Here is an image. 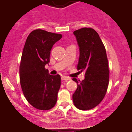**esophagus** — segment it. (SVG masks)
Masks as SVG:
<instances>
[{
  "label": "esophagus",
  "instance_id": "esophagus-1",
  "mask_svg": "<svg viewBox=\"0 0 132 132\" xmlns=\"http://www.w3.org/2000/svg\"><path fill=\"white\" fill-rule=\"evenodd\" d=\"M61 79H62V80L68 81V80H70V78H69V77H66V76H62V77H61Z\"/></svg>",
  "mask_w": 132,
  "mask_h": 132
}]
</instances>
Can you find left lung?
I'll return each mask as SVG.
<instances>
[{
	"instance_id": "8db88e82",
	"label": "left lung",
	"mask_w": 132,
	"mask_h": 132,
	"mask_svg": "<svg viewBox=\"0 0 132 132\" xmlns=\"http://www.w3.org/2000/svg\"><path fill=\"white\" fill-rule=\"evenodd\" d=\"M80 50L77 70H85L84 80L76 78L77 89L73 94L77 109L87 110L96 107L103 100L109 82L107 53L103 42L95 30L82 28L73 32Z\"/></svg>"
}]
</instances>
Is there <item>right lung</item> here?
Masks as SVG:
<instances>
[{
    "label": "right lung",
    "instance_id": "1",
    "mask_svg": "<svg viewBox=\"0 0 132 132\" xmlns=\"http://www.w3.org/2000/svg\"><path fill=\"white\" fill-rule=\"evenodd\" d=\"M62 36L36 29L25 41L20 64V81L27 102L39 110H50L56 104L61 76L50 75L45 67L50 62L53 45Z\"/></svg>",
    "mask_w": 132,
    "mask_h": 132
}]
</instances>
